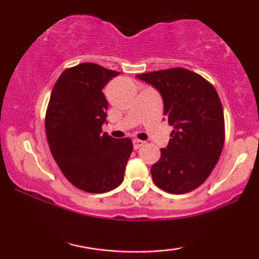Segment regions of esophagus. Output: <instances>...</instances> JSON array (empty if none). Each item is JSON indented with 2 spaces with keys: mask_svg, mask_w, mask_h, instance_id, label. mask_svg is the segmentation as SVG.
<instances>
[{
  "mask_svg": "<svg viewBox=\"0 0 259 259\" xmlns=\"http://www.w3.org/2000/svg\"><path fill=\"white\" fill-rule=\"evenodd\" d=\"M133 145H134V148H135V150H138V148H140L141 146H144L145 142L142 141V140L134 139V140H133Z\"/></svg>",
  "mask_w": 259,
  "mask_h": 259,
  "instance_id": "obj_1",
  "label": "esophagus"
}]
</instances>
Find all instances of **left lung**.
I'll list each match as a JSON object with an SVG mask.
<instances>
[{"instance_id":"left-lung-1","label":"left lung","mask_w":259,"mask_h":259,"mask_svg":"<svg viewBox=\"0 0 259 259\" xmlns=\"http://www.w3.org/2000/svg\"><path fill=\"white\" fill-rule=\"evenodd\" d=\"M164 103L174 127L168 146L151 168L153 183L169 194H186L204 183L224 146V113L212 84L184 68L140 74Z\"/></svg>"}]
</instances>
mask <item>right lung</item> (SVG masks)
Instances as JSON below:
<instances>
[{"instance_id": "1", "label": "right lung", "mask_w": 259, "mask_h": 259, "mask_svg": "<svg viewBox=\"0 0 259 259\" xmlns=\"http://www.w3.org/2000/svg\"><path fill=\"white\" fill-rule=\"evenodd\" d=\"M119 74L81 63L65 69L53 86L46 112L47 141L62 173L82 191L102 194L124 180L132 140L102 133L108 108L102 90Z\"/></svg>"}]
</instances>
